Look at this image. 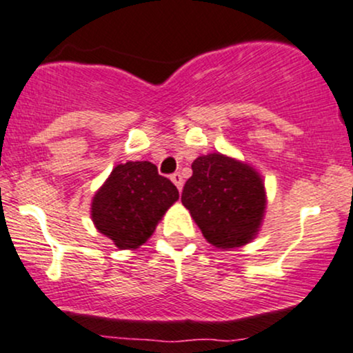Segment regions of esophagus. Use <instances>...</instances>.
<instances>
[{"mask_svg": "<svg viewBox=\"0 0 353 353\" xmlns=\"http://www.w3.org/2000/svg\"><path fill=\"white\" fill-rule=\"evenodd\" d=\"M172 181H173V183H175L176 185V188L178 190H181V188H183V176H181L180 175V173H173V175H172Z\"/></svg>", "mask_w": 353, "mask_h": 353, "instance_id": "34e87169", "label": "esophagus"}]
</instances>
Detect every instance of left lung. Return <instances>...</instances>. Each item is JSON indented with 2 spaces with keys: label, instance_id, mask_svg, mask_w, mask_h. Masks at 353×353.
<instances>
[{
  "label": "left lung",
  "instance_id": "8db88e82",
  "mask_svg": "<svg viewBox=\"0 0 353 353\" xmlns=\"http://www.w3.org/2000/svg\"><path fill=\"white\" fill-rule=\"evenodd\" d=\"M181 203L210 243L235 248L259 232L265 210L262 178L248 165L220 153L198 157Z\"/></svg>",
  "mask_w": 353,
  "mask_h": 353
}]
</instances>
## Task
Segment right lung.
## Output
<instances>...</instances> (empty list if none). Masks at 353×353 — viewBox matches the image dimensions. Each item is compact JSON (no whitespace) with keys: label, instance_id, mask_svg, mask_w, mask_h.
I'll list each match as a JSON object with an SVG mask.
<instances>
[{"label":"right lung","instance_id":"1","mask_svg":"<svg viewBox=\"0 0 353 353\" xmlns=\"http://www.w3.org/2000/svg\"><path fill=\"white\" fill-rule=\"evenodd\" d=\"M178 200V190L150 161L114 166L91 203V216L118 248H137L152 236L158 220Z\"/></svg>","mask_w":353,"mask_h":353}]
</instances>
